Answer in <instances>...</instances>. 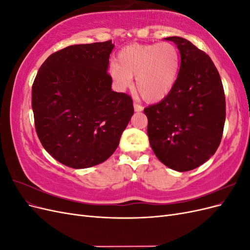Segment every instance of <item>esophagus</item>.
Segmentation results:
<instances>
[{
  "mask_svg": "<svg viewBox=\"0 0 250 250\" xmlns=\"http://www.w3.org/2000/svg\"><path fill=\"white\" fill-rule=\"evenodd\" d=\"M133 107H134V110H135V111H142V110L144 109L143 105H141V104H139V103H137V102L133 103Z\"/></svg>",
  "mask_w": 250,
  "mask_h": 250,
  "instance_id": "esophagus-1",
  "label": "esophagus"
}]
</instances>
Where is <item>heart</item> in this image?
<instances>
[{"label":"heart","mask_w":250,"mask_h":250,"mask_svg":"<svg viewBox=\"0 0 250 250\" xmlns=\"http://www.w3.org/2000/svg\"><path fill=\"white\" fill-rule=\"evenodd\" d=\"M179 67V51L173 43H132L118 52L117 62H111L109 74L120 90L130 87L135 76L143 99L154 102L171 92Z\"/></svg>","instance_id":"obj_1"}]
</instances>
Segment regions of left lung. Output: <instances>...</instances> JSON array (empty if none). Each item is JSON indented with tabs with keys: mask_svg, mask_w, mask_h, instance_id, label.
Listing matches in <instances>:
<instances>
[{
	"mask_svg": "<svg viewBox=\"0 0 250 250\" xmlns=\"http://www.w3.org/2000/svg\"><path fill=\"white\" fill-rule=\"evenodd\" d=\"M166 40L180 52L178 77L171 92L144 112L150 146L158 160L170 169L186 172L206 163L220 145L225 95L208 54L183 37Z\"/></svg>",
	"mask_w": 250,
	"mask_h": 250,
	"instance_id": "obj_1",
	"label": "left lung"
}]
</instances>
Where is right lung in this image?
Here are the masks:
<instances>
[{
	"label": "right lung",
	"instance_id": "add662e5",
	"mask_svg": "<svg viewBox=\"0 0 250 250\" xmlns=\"http://www.w3.org/2000/svg\"><path fill=\"white\" fill-rule=\"evenodd\" d=\"M111 41L74 44L51 54L32 85L35 130L48 152L84 169L115 152L133 115L129 95L111 90Z\"/></svg>",
	"mask_w": 250,
	"mask_h": 250
}]
</instances>
